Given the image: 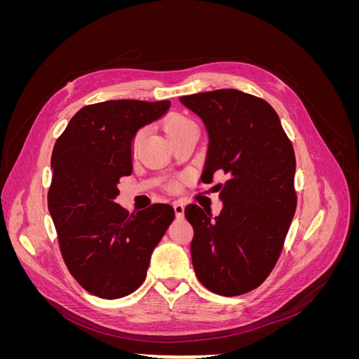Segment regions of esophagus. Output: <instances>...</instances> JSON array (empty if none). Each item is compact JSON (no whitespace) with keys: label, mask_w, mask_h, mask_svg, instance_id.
<instances>
[{"label":"esophagus","mask_w":359,"mask_h":359,"mask_svg":"<svg viewBox=\"0 0 359 359\" xmlns=\"http://www.w3.org/2000/svg\"><path fill=\"white\" fill-rule=\"evenodd\" d=\"M173 210H175V214L178 219L184 215V205L181 202H173Z\"/></svg>","instance_id":"esophagus-1"}]
</instances>
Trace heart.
<instances>
[{"label": "heart", "instance_id": "obj_1", "mask_svg": "<svg viewBox=\"0 0 359 359\" xmlns=\"http://www.w3.org/2000/svg\"><path fill=\"white\" fill-rule=\"evenodd\" d=\"M194 124L190 121L189 118L178 115V114H172L169 115L165 121H163V130H165V133L169 139H172L173 136H177L178 133H181L182 130H186L189 127H193ZM142 137H144V130H139V132L133 136L132 139V145H130V149H132V154L136 156L137 153V148L142 142ZM177 187V186H173Z\"/></svg>", "mask_w": 359, "mask_h": 359}]
</instances>
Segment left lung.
<instances>
[{
    "label": "left lung",
    "mask_w": 359,
    "mask_h": 359,
    "mask_svg": "<svg viewBox=\"0 0 359 359\" xmlns=\"http://www.w3.org/2000/svg\"><path fill=\"white\" fill-rule=\"evenodd\" d=\"M180 102L201 116L208 132L203 182L227 175L223 208L190 203L191 262L201 283L217 295L256 289L276 266L297 210L295 153L277 112L264 99L238 90L184 95Z\"/></svg>",
    "instance_id": "left-lung-1"
}]
</instances>
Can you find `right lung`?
<instances>
[{
	"label": "right lung",
	"mask_w": 359,
	"mask_h": 359,
	"mask_svg": "<svg viewBox=\"0 0 359 359\" xmlns=\"http://www.w3.org/2000/svg\"><path fill=\"white\" fill-rule=\"evenodd\" d=\"M169 100H109L76 112L52 151L48 208L64 262L90 293L116 299L144 283L151 253L175 219L168 203L128 214L115 202L128 177L132 139Z\"/></svg>",
	"instance_id": "right-lung-1"
}]
</instances>
